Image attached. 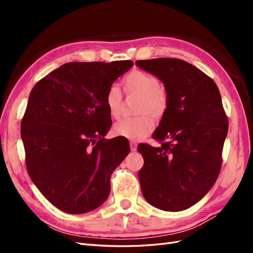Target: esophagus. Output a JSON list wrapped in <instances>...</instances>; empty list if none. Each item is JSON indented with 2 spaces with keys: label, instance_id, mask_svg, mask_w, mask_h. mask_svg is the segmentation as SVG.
<instances>
[{
  "label": "esophagus",
  "instance_id": "1",
  "mask_svg": "<svg viewBox=\"0 0 253 253\" xmlns=\"http://www.w3.org/2000/svg\"><path fill=\"white\" fill-rule=\"evenodd\" d=\"M129 147H131V150H132L133 152H135V151L137 150V142L131 141V142H129Z\"/></svg>",
  "mask_w": 253,
  "mask_h": 253
}]
</instances>
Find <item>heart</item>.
I'll list each match as a JSON object with an SVG mask.
<instances>
[{
    "label": "heart",
    "mask_w": 253,
    "mask_h": 253,
    "mask_svg": "<svg viewBox=\"0 0 253 253\" xmlns=\"http://www.w3.org/2000/svg\"><path fill=\"white\" fill-rule=\"evenodd\" d=\"M124 88L127 96H138L135 112L138 116L122 119L113 126L116 136L131 140L147 137L154 126L153 118L162 119L169 108V95L162 82L154 75L133 71L124 79ZM104 102L112 118H118L124 111V96L120 88L113 84L105 93Z\"/></svg>",
    "instance_id": "heart-1"
}]
</instances>
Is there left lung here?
I'll return each mask as SVG.
<instances>
[{"label":"left lung","instance_id":"obj_1","mask_svg":"<svg viewBox=\"0 0 253 253\" xmlns=\"http://www.w3.org/2000/svg\"><path fill=\"white\" fill-rule=\"evenodd\" d=\"M136 65L164 82L169 95V108L152 135L162 145L137 148L144 160L141 192L160 210H186L209 192L223 164L228 118L218 87L180 59L138 60Z\"/></svg>","mask_w":253,"mask_h":253}]
</instances>
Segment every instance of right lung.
Here are the masks:
<instances>
[{
    "label": "right lung",
    "mask_w": 253,
    "mask_h": 253,
    "mask_svg": "<svg viewBox=\"0 0 253 253\" xmlns=\"http://www.w3.org/2000/svg\"><path fill=\"white\" fill-rule=\"evenodd\" d=\"M133 61L70 62L36 83L21 121L29 177L61 211L82 214L110 195L111 174L129 153L125 137L105 139V93Z\"/></svg>",
    "instance_id": "obj_1"
}]
</instances>
